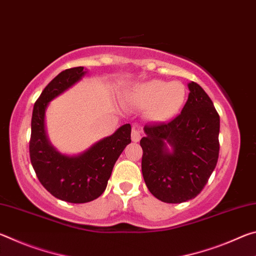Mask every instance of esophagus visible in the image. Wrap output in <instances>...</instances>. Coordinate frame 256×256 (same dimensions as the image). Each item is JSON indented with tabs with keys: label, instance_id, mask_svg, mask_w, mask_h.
Here are the masks:
<instances>
[{
	"label": "esophagus",
	"instance_id": "esophagus-1",
	"mask_svg": "<svg viewBox=\"0 0 256 256\" xmlns=\"http://www.w3.org/2000/svg\"><path fill=\"white\" fill-rule=\"evenodd\" d=\"M132 141L133 142H138V141H140V138H141V130L138 128V126H133L132 128Z\"/></svg>",
	"mask_w": 256,
	"mask_h": 256
}]
</instances>
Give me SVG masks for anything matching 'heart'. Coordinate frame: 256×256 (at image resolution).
<instances>
[{
    "label": "heart",
    "instance_id": "obj_1",
    "mask_svg": "<svg viewBox=\"0 0 256 256\" xmlns=\"http://www.w3.org/2000/svg\"><path fill=\"white\" fill-rule=\"evenodd\" d=\"M134 106L146 108L149 118L154 122H166L184 106L186 88L178 81L150 80L138 84L128 94Z\"/></svg>",
    "mask_w": 256,
    "mask_h": 256
}]
</instances>
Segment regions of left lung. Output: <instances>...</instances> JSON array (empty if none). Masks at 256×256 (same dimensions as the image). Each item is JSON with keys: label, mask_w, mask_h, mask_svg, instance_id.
Masks as SVG:
<instances>
[{"label": "left lung", "mask_w": 256, "mask_h": 256, "mask_svg": "<svg viewBox=\"0 0 256 256\" xmlns=\"http://www.w3.org/2000/svg\"><path fill=\"white\" fill-rule=\"evenodd\" d=\"M182 112L168 123L144 126L142 175L154 196L166 203L196 198L219 157L220 118L214 102L196 82Z\"/></svg>", "instance_id": "obj_1"}]
</instances>
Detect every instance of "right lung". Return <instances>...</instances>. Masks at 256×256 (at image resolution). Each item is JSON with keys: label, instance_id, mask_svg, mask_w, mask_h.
<instances>
[{"label": "right lung", "instance_id": "add662e5", "mask_svg": "<svg viewBox=\"0 0 256 256\" xmlns=\"http://www.w3.org/2000/svg\"><path fill=\"white\" fill-rule=\"evenodd\" d=\"M86 73L84 66H78L56 76L34 102L32 118L29 154L34 172L52 196L70 203H86L100 196L116 160L131 144V125L124 124L78 156L60 154L50 144L45 130L46 108Z\"/></svg>", "mask_w": 256, "mask_h": 256}]
</instances>
